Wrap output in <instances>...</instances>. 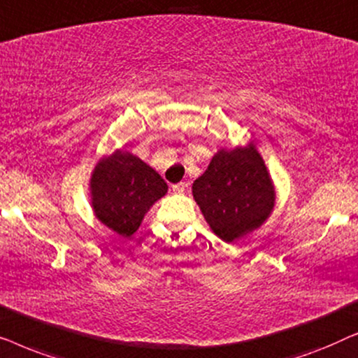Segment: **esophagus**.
Returning a JSON list of instances; mask_svg holds the SVG:
<instances>
[{
	"mask_svg": "<svg viewBox=\"0 0 358 358\" xmlns=\"http://www.w3.org/2000/svg\"><path fill=\"white\" fill-rule=\"evenodd\" d=\"M171 187H173V190H174L176 194H182L184 190H185V187H187V184L179 182V184H173V185H171Z\"/></svg>",
	"mask_w": 358,
	"mask_h": 358,
	"instance_id": "34e87169",
	"label": "esophagus"
}]
</instances>
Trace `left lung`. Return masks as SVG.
<instances>
[{"mask_svg": "<svg viewBox=\"0 0 358 358\" xmlns=\"http://www.w3.org/2000/svg\"><path fill=\"white\" fill-rule=\"evenodd\" d=\"M213 233L231 243L261 227L273 208L272 180L254 145L218 151L192 185Z\"/></svg>", "mask_w": 358, "mask_h": 358, "instance_id": "obj_1", "label": "left lung"}]
</instances>
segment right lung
<instances>
[{
  "label": "right lung",
  "instance_id": "add662e5",
  "mask_svg": "<svg viewBox=\"0 0 358 358\" xmlns=\"http://www.w3.org/2000/svg\"><path fill=\"white\" fill-rule=\"evenodd\" d=\"M166 192L168 184L163 178L125 151L102 159L91 179L96 217L122 236H131L151 205Z\"/></svg>",
  "mask_w": 358,
  "mask_h": 358
}]
</instances>
